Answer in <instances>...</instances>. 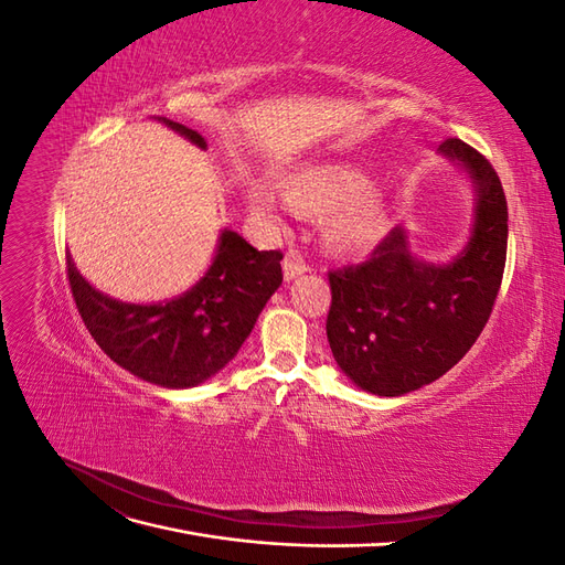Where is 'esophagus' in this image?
<instances>
[{
    "label": "esophagus",
    "instance_id": "34e87169",
    "mask_svg": "<svg viewBox=\"0 0 565 565\" xmlns=\"http://www.w3.org/2000/svg\"><path fill=\"white\" fill-rule=\"evenodd\" d=\"M306 270H309V264H306V262L301 259V254H299V252H295V249H289V252H287V256H285V262H282L285 280H295V278L303 276Z\"/></svg>",
    "mask_w": 565,
    "mask_h": 565
}]
</instances>
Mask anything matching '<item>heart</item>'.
Returning <instances> with one entry per match:
<instances>
[{"instance_id":"heart-1","label":"heart","mask_w":565,"mask_h":565,"mask_svg":"<svg viewBox=\"0 0 565 565\" xmlns=\"http://www.w3.org/2000/svg\"><path fill=\"white\" fill-rule=\"evenodd\" d=\"M285 200L306 214L328 212L322 224L324 243L334 252L372 247L386 231V210L361 172L341 164L303 167L285 181ZM249 210L262 224H282V202L264 183L249 188Z\"/></svg>"}]
</instances>
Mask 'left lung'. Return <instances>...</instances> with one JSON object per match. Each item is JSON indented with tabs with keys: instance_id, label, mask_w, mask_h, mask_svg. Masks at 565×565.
I'll return each instance as SVG.
<instances>
[{
	"instance_id": "left-lung-1",
	"label": "left lung",
	"mask_w": 565,
	"mask_h": 565,
	"mask_svg": "<svg viewBox=\"0 0 565 565\" xmlns=\"http://www.w3.org/2000/svg\"><path fill=\"white\" fill-rule=\"evenodd\" d=\"M476 191L469 243L448 264L409 252L393 228L367 262L330 270L328 341L347 377L374 396H403L457 365L483 332L507 262V198L492 164L459 139L440 143Z\"/></svg>"
}]
</instances>
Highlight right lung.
Returning a JSON list of instances; mask_svg holds the SVG:
<instances>
[{"instance_id": "right-lung-1", "label": "right lung", "mask_w": 565, "mask_h": 565, "mask_svg": "<svg viewBox=\"0 0 565 565\" xmlns=\"http://www.w3.org/2000/svg\"><path fill=\"white\" fill-rule=\"evenodd\" d=\"M158 119L207 148L195 129ZM280 259L282 252L254 249L226 228L212 266L188 292L162 303H127L98 292L79 276L73 256H65L77 311L96 344L119 367L164 388L198 386L233 361L282 282Z\"/></svg>"}]
</instances>
